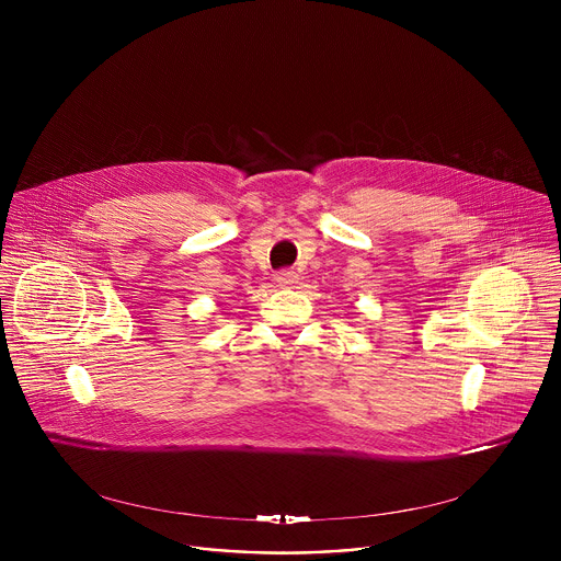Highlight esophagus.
Returning a JSON list of instances; mask_svg holds the SVG:
<instances>
[{
    "label": "esophagus",
    "mask_w": 561,
    "mask_h": 561,
    "mask_svg": "<svg viewBox=\"0 0 561 561\" xmlns=\"http://www.w3.org/2000/svg\"><path fill=\"white\" fill-rule=\"evenodd\" d=\"M277 282H279V286H293V284H297V273L290 268H284L277 273Z\"/></svg>",
    "instance_id": "esophagus-1"
}]
</instances>
